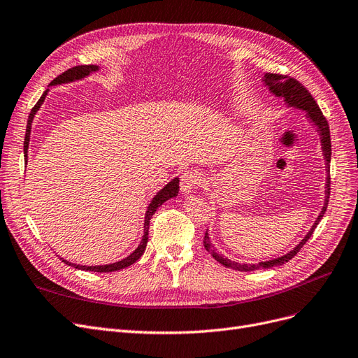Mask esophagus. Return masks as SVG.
Here are the masks:
<instances>
[{"mask_svg": "<svg viewBox=\"0 0 358 358\" xmlns=\"http://www.w3.org/2000/svg\"><path fill=\"white\" fill-rule=\"evenodd\" d=\"M202 181H203V177L199 171L189 169L184 172L180 178V189L182 193H192L193 189L201 186Z\"/></svg>", "mask_w": 358, "mask_h": 358, "instance_id": "1", "label": "esophagus"}]
</instances>
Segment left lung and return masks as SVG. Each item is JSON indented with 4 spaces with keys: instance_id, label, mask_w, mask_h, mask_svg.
<instances>
[{
    "instance_id": "left-lung-1",
    "label": "left lung",
    "mask_w": 358,
    "mask_h": 358,
    "mask_svg": "<svg viewBox=\"0 0 358 358\" xmlns=\"http://www.w3.org/2000/svg\"><path fill=\"white\" fill-rule=\"evenodd\" d=\"M264 81H266V85L270 87L271 92L277 97H283L285 101L290 106H296V108L302 109V110H307L308 117L314 122V125H317V129L320 131V136H322V145H323V156L326 159V168L327 172H330V156H332V145H330V131H329V124H327V119L324 117L323 112L320 110L319 104L315 103V100L313 99L311 92L303 87L299 81H296L295 78L289 76V75H280V73H266L264 76ZM329 196H330V176L327 177V184H326V202L324 206L322 209V214L317 218V221L314 222L313 229L308 231V234L303 237L302 242L294 249L290 250L289 254L277 258V259H271V261H266V262H258V264H239V262H233L227 258H224L222 255H218L215 252V249L213 248L209 242V236L208 233H205L203 237V246L208 250V252L213 255L218 262H221L222 266H226L227 268H233L237 271H255V270H262V268H270V267H275V266H283L285 262L292 259L299 250L301 248L307 243V241L311 237L313 231L315 230L317 224L320 222V220L323 218L326 209H327V203H329Z\"/></svg>"
}]
</instances>
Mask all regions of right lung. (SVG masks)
I'll list each match as a JSON object with an SVG mask.
<instances>
[{
	"label": "right lung",
	"mask_w": 358,
	"mask_h": 358,
	"mask_svg": "<svg viewBox=\"0 0 358 358\" xmlns=\"http://www.w3.org/2000/svg\"><path fill=\"white\" fill-rule=\"evenodd\" d=\"M99 68L97 66H87V64H83V66H75V68H71L66 72H63L62 75H59L56 79H52L50 85H56V84H63V83H69V81H73V79H79V78H84L87 76L90 72H96ZM48 90L44 91V94L41 96V99H39L36 101V104L32 108L31 113H29V117H28V125H26V134H24V143H23V152H24V162L28 161V145H29V136H31V125H32V119H34V115L36 113V110L39 109V106L43 104L45 96H47ZM178 182L180 180L178 178H174L169 184H166V186L159 192L155 197L153 201L150 202L148 210H145V217H144V236L143 239L138 245V248L132 252L129 257H127L125 259L122 261H117V262H113V264H109V266H97V267H87V266H76V264H71L66 259H62L64 264H68V266H73L75 268H79V270H85V271H94V273H110V271H117V270H122V268H127L129 267L131 264H134L137 259H140V257L143 255L144 249H145V245H148V234H149V222H150V218L152 215L155 214V210L161 206L165 201L171 199V197H176L178 194Z\"/></svg>",
	"instance_id": "obj_1"
}]
</instances>
